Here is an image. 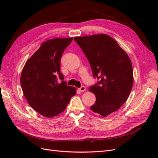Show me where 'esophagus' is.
I'll use <instances>...</instances> for the list:
<instances>
[{
	"label": "esophagus",
	"instance_id": "obj_1",
	"mask_svg": "<svg viewBox=\"0 0 158 158\" xmlns=\"http://www.w3.org/2000/svg\"><path fill=\"white\" fill-rule=\"evenodd\" d=\"M79 90L80 91V92H84V91H85V87L84 86V85H82V86H81L79 88Z\"/></svg>",
	"mask_w": 158,
	"mask_h": 158
}]
</instances>
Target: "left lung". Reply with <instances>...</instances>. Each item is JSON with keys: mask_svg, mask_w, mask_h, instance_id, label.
Listing matches in <instances>:
<instances>
[{"mask_svg": "<svg viewBox=\"0 0 158 158\" xmlns=\"http://www.w3.org/2000/svg\"><path fill=\"white\" fill-rule=\"evenodd\" d=\"M86 56L98 83L89 89L96 101L90 109L106 117L126 102L133 84L130 58L113 38L106 34L74 37Z\"/></svg>", "mask_w": 158, "mask_h": 158, "instance_id": "left-lung-1", "label": "left lung"}]
</instances>
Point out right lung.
<instances>
[{"instance_id":"add662e5","label":"right lung","mask_w":158,"mask_h":158,"mask_svg":"<svg viewBox=\"0 0 158 158\" xmlns=\"http://www.w3.org/2000/svg\"><path fill=\"white\" fill-rule=\"evenodd\" d=\"M73 40L45 41L23 66L20 77L23 95L30 106L44 117L58 115L76 94V88L66 85L60 71L61 56Z\"/></svg>"}]
</instances>
